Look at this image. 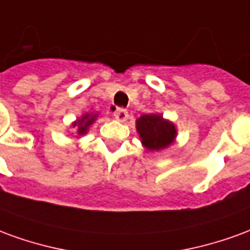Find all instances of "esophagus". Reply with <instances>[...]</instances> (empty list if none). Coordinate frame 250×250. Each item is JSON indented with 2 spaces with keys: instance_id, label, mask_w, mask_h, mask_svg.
Wrapping results in <instances>:
<instances>
[{
  "instance_id": "esophagus-1",
  "label": "esophagus",
  "mask_w": 250,
  "mask_h": 250,
  "mask_svg": "<svg viewBox=\"0 0 250 250\" xmlns=\"http://www.w3.org/2000/svg\"><path fill=\"white\" fill-rule=\"evenodd\" d=\"M114 116L115 119L119 120V122H125V120L128 119V112L125 108H116L114 112Z\"/></svg>"
}]
</instances>
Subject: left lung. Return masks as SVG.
<instances>
[{"mask_svg": "<svg viewBox=\"0 0 250 250\" xmlns=\"http://www.w3.org/2000/svg\"><path fill=\"white\" fill-rule=\"evenodd\" d=\"M136 130L142 145L150 151H159L168 147L177 136V128L170 120L163 119L159 114L142 115L136 120Z\"/></svg>", "mask_w": 250, "mask_h": 250, "instance_id": "1", "label": "left lung"}]
</instances>
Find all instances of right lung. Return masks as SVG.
<instances>
[{
  "mask_svg": "<svg viewBox=\"0 0 250 250\" xmlns=\"http://www.w3.org/2000/svg\"><path fill=\"white\" fill-rule=\"evenodd\" d=\"M96 118H98V114H84L82 118H79L76 122L72 123V127L76 128L77 135L82 136L84 134H87L89 125H92L93 122L96 120Z\"/></svg>",
  "mask_w": 250,
  "mask_h": 250,
  "instance_id": "add662e5",
  "label": "right lung"
}]
</instances>
